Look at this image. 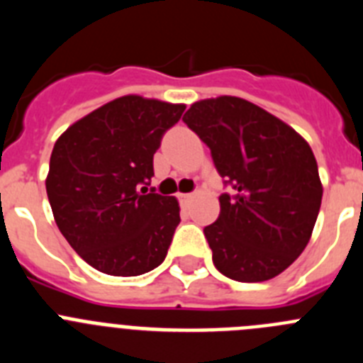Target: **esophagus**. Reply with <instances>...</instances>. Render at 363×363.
<instances>
[{
  "label": "esophagus",
  "instance_id": "1",
  "mask_svg": "<svg viewBox=\"0 0 363 363\" xmlns=\"http://www.w3.org/2000/svg\"><path fill=\"white\" fill-rule=\"evenodd\" d=\"M192 196H194V192H179V200L184 201V203L191 201Z\"/></svg>",
  "mask_w": 363,
  "mask_h": 363
}]
</instances>
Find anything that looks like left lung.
<instances>
[{"label": "left lung", "mask_w": 363, "mask_h": 363, "mask_svg": "<svg viewBox=\"0 0 363 363\" xmlns=\"http://www.w3.org/2000/svg\"><path fill=\"white\" fill-rule=\"evenodd\" d=\"M234 194L203 229L221 274L236 281L278 277L303 252L323 187L309 143L280 118L236 96L200 99L185 112Z\"/></svg>", "instance_id": "8db88e82"}]
</instances>
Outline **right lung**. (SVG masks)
<instances>
[{
	"label": "right lung",
	"mask_w": 363,
	"mask_h": 363,
	"mask_svg": "<svg viewBox=\"0 0 363 363\" xmlns=\"http://www.w3.org/2000/svg\"><path fill=\"white\" fill-rule=\"evenodd\" d=\"M184 104L127 94L57 138L45 179L57 229L91 267L140 277L167 256L179 223L174 196L149 191L162 136Z\"/></svg>",
	"instance_id": "add662e5"
}]
</instances>
